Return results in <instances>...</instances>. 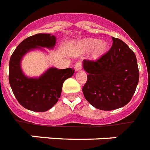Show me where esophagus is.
<instances>
[{"mask_svg":"<svg viewBox=\"0 0 150 150\" xmlns=\"http://www.w3.org/2000/svg\"><path fill=\"white\" fill-rule=\"evenodd\" d=\"M81 69H82V63H81V61L76 62V64H75V69L77 71V70H80Z\"/></svg>","mask_w":150,"mask_h":150,"instance_id":"1","label":"esophagus"}]
</instances>
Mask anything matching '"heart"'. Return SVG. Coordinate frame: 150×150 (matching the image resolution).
Segmentation results:
<instances>
[{
  "label": "heart",
  "instance_id": "b5f03b06",
  "mask_svg": "<svg viewBox=\"0 0 150 150\" xmlns=\"http://www.w3.org/2000/svg\"><path fill=\"white\" fill-rule=\"evenodd\" d=\"M98 42H99V40H98V39H91V40H90V41L87 42L86 43V45H87V46L88 48H93L94 47L95 45H98ZM105 44H104V43H100V44H99V45H98V49H97V52L98 53V52H102L103 50H105Z\"/></svg>",
  "mask_w": 150,
  "mask_h": 150
}]
</instances>
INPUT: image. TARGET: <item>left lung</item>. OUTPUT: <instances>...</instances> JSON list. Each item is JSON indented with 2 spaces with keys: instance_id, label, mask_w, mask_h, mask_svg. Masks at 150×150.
Segmentation results:
<instances>
[{
  "instance_id": "8db88e82",
  "label": "left lung",
  "mask_w": 150,
  "mask_h": 150,
  "mask_svg": "<svg viewBox=\"0 0 150 150\" xmlns=\"http://www.w3.org/2000/svg\"><path fill=\"white\" fill-rule=\"evenodd\" d=\"M113 44L97 60L84 59L83 67L87 81L83 87L86 100L104 111L120 108L131 100L139 72L134 52L121 39L112 37Z\"/></svg>"
}]
</instances>
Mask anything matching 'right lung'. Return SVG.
<instances>
[{
    "label": "right lung",
    "mask_w": 150,
    "mask_h": 150,
    "mask_svg": "<svg viewBox=\"0 0 150 150\" xmlns=\"http://www.w3.org/2000/svg\"><path fill=\"white\" fill-rule=\"evenodd\" d=\"M56 36L36 34L21 42L11 55L9 63V83L20 105L30 111L43 112L53 107L60 98L63 82L74 74L73 68L51 67L38 77L29 78L21 70V59L28 52L42 48L53 49Z\"/></svg>",
    "instance_id": "add662e5"
}]
</instances>
